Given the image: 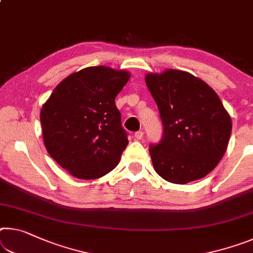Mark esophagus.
<instances>
[{
	"label": "esophagus",
	"instance_id": "1",
	"mask_svg": "<svg viewBox=\"0 0 253 253\" xmlns=\"http://www.w3.org/2000/svg\"><path fill=\"white\" fill-rule=\"evenodd\" d=\"M144 137V133L142 130H138L135 133V138L136 139H142Z\"/></svg>",
	"mask_w": 253,
	"mask_h": 253
}]
</instances>
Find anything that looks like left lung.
Wrapping results in <instances>:
<instances>
[{
  "mask_svg": "<svg viewBox=\"0 0 253 253\" xmlns=\"http://www.w3.org/2000/svg\"><path fill=\"white\" fill-rule=\"evenodd\" d=\"M145 82L163 125L161 141L148 148L156 173L178 184L204 178L223 158L232 131L218 95L183 71L147 74Z\"/></svg>",
  "mask_w": 253,
  "mask_h": 253,
  "instance_id": "left-lung-1",
  "label": "left lung"
}]
</instances>
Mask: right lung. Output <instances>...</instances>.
Segmentation results:
<instances>
[{"instance_id": "right-lung-1", "label": "right lung", "mask_w": 253, "mask_h": 253, "mask_svg": "<svg viewBox=\"0 0 253 253\" xmlns=\"http://www.w3.org/2000/svg\"><path fill=\"white\" fill-rule=\"evenodd\" d=\"M129 76L106 66L87 67L64 79L42 106L48 153L75 178H101L119 163L128 139L115 98Z\"/></svg>"}]
</instances>
